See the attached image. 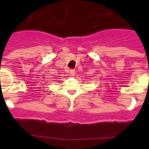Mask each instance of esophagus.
<instances>
[{"label": "esophagus", "mask_w": 149, "mask_h": 149, "mask_svg": "<svg viewBox=\"0 0 149 149\" xmlns=\"http://www.w3.org/2000/svg\"><path fill=\"white\" fill-rule=\"evenodd\" d=\"M69 73H70V74L71 75H74V74H75V71L74 70V69H71L70 71H69Z\"/></svg>", "instance_id": "obj_1"}]
</instances>
